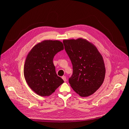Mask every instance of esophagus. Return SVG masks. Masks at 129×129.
Masks as SVG:
<instances>
[{
  "label": "esophagus",
  "instance_id": "obj_1",
  "mask_svg": "<svg viewBox=\"0 0 129 129\" xmlns=\"http://www.w3.org/2000/svg\"><path fill=\"white\" fill-rule=\"evenodd\" d=\"M62 79L64 80V82H66V81H67L66 77L65 76H63V77H62Z\"/></svg>",
  "mask_w": 129,
  "mask_h": 129
}]
</instances>
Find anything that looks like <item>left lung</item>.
I'll use <instances>...</instances> for the list:
<instances>
[{"label":"left lung","instance_id":"obj_1","mask_svg":"<svg viewBox=\"0 0 129 129\" xmlns=\"http://www.w3.org/2000/svg\"><path fill=\"white\" fill-rule=\"evenodd\" d=\"M65 49L72 64L73 73L69 83L82 97L93 94L102 85L106 69L97 48L86 39L64 40Z\"/></svg>","mask_w":129,"mask_h":129}]
</instances>
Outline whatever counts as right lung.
I'll list each match as a JSON object with an SVG mask.
<instances>
[{
  "label": "right lung",
  "mask_w": 129,
  "mask_h": 129,
  "mask_svg": "<svg viewBox=\"0 0 129 129\" xmlns=\"http://www.w3.org/2000/svg\"><path fill=\"white\" fill-rule=\"evenodd\" d=\"M64 49L58 40H44L35 45L28 53L24 76L29 87L41 96L50 95L64 81L58 76L53 63L54 56Z\"/></svg>",
  "instance_id": "1"
}]
</instances>
